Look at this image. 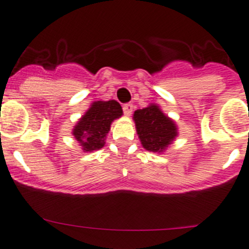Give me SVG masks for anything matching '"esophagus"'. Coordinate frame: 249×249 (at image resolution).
<instances>
[{
	"mask_svg": "<svg viewBox=\"0 0 249 249\" xmlns=\"http://www.w3.org/2000/svg\"><path fill=\"white\" fill-rule=\"evenodd\" d=\"M124 112L125 116H130L133 112V104H130V103H128V104H124Z\"/></svg>",
	"mask_w": 249,
	"mask_h": 249,
	"instance_id": "obj_1",
	"label": "esophagus"
}]
</instances>
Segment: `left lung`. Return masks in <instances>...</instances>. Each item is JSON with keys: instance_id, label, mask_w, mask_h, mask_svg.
Returning a JSON list of instances; mask_svg holds the SVG:
<instances>
[{"instance_id": "left-lung-1", "label": "left lung", "mask_w": 249, "mask_h": 249, "mask_svg": "<svg viewBox=\"0 0 249 249\" xmlns=\"http://www.w3.org/2000/svg\"><path fill=\"white\" fill-rule=\"evenodd\" d=\"M133 120L142 147L147 151L163 152L178 135V128L173 120L155 104L134 111Z\"/></svg>"}]
</instances>
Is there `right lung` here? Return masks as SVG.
<instances>
[{
  "mask_svg": "<svg viewBox=\"0 0 249 249\" xmlns=\"http://www.w3.org/2000/svg\"><path fill=\"white\" fill-rule=\"evenodd\" d=\"M122 114L121 105L116 100L92 103L72 130L73 137L80 142L83 151L102 149L112 121L121 117Z\"/></svg>",
  "mask_w": 249,
  "mask_h": 249,
  "instance_id": "add662e5",
  "label": "right lung"
}]
</instances>
